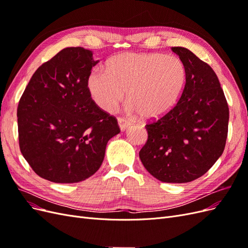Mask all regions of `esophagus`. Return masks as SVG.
<instances>
[{
	"instance_id": "1",
	"label": "esophagus",
	"mask_w": 248,
	"mask_h": 248,
	"mask_svg": "<svg viewBox=\"0 0 248 248\" xmlns=\"http://www.w3.org/2000/svg\"><path fill=\"white\" fill-rule=\"evenodd\" d=\"M118 124H119L120 129L125 130L127 127H129L131 125V122L125 118H118Z\"/></svg>"
}]
</instances>
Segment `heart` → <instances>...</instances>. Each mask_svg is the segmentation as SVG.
<instances>
[{
	"instance_id": "b5f03b06",
	"label": "heart",
	"mask_w": 248,
	"mask_h": 248,
	"mask_svg": "<svg viewBox=\"0 0 248 248\" xmlns=\"http://www.w3.org/2000/svg\"><path fill=\"white\" fill-rule=\"evenodd\" d=\"M186 80L182 60L174 55L124 52L112 58L108 70L94 68L88 89L97 107L110 112L123 99L127 109L142 118L157 119L174 108Z\"/></svg>"
}]
</instances>
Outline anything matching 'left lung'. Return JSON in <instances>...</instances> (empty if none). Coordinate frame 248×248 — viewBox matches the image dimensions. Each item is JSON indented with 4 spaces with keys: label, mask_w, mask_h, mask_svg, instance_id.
<instances>
[{
    "label": "left lung",
    "mask_w": 248,
    "mask_h": 248,
    "mask_svg": "<svg viewBox=\"0 0 248 248\" xmlns=\"http://www.w3.org/2000/svg\"><path fill=\"white\" fill-rule=\"evenodd\" d=\"M171 50L184 63L185 86L175 108L145 126L148 140L140 158L159 181L187 183L206 174L221 156L229 107L211 67L185 47Z\"/></svg>",
    "instance_id": "8db88e82"
}]
</instances>
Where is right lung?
Instances as JSON below:
<instances>
[{
	"instance_id": "1",
	"label": "right lung",
	"mask_w": 248,
	"mask_h": 248,
	"mask_svg": "<svg viewBox=\"0 0 248 248\" xmlns=\"http://www.w3.org/2000/svg\"><path fill=\"white\" fill-rule=\"evenodd\" d=\"M99 61L82 47H66L35 71L18 103L22 156L39 177L78 183L94 175L117 119L91 98L88 78Z\"/></svg>"
}]
</instances>
